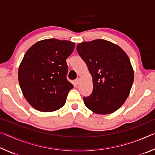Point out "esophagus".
Instances as JSON below:
<instances>
[{"mask_svg":"<svg viewBox=\"0 0 155 155\" xmlns=\"http://www.w3.org/2000/svg\"><path fill=\"white\" fill-rule=\"evenodd\" d=\"M75 83H77V85H78V84L80 83V78H77V79H76V80H75Z\"/></svg>","mask_w":155,"mask_h":155,"instance_id":"esophagus-1","label":"esophagus"}]
</instances>
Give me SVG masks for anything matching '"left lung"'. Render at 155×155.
<instances>
[{"label": "left lung", "instance_id": "1", "mask_svg": "<svg viewBox=\"0 0 155 155\" xmlns=\"http://www.w3.org/2000/svg\"><path fill=\"white\" fill-rule=\"evenodd\" d=\"M77 51L93 79L92 93L83 98L85 106L97 114L114 113L124 103L134 80L127 54L116 44L101 39L78 44Z\"/></svg>", "mask_w": 155, "mask_h": 155}]
</instances>
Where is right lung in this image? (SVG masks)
<instances>
[{
    "instance_id": "1",
    "label": "right lung",
    "mask_w": 155,
    "mask_h": 155,
    "mask_svg": "<svg viewBox=\"0 0 155 155\" xmlns=\"http://www.w3.org/2000/svg\"><path fill=\"white\" fill-rule=\"evenodd\" d=\"M74 43L48 39L35 43L26 52L18 69V81L25 98L33 108L51 112L64 105L74 87L68 81L66 59Z\"/></svg>"
}]
</instances>
